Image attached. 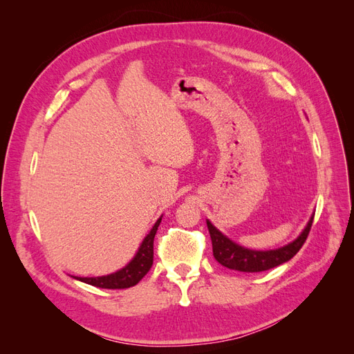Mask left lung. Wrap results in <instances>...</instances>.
<instances>
[{"mask_svg": "<svg viewBox=\"0 0 354 354\" xmlns=\"http://www.w3.org/2000/svg\"><path fill=\"white\" fill-rule=\"evenodd\" d=\"M313 217L308 220L306 229L301 232L299 236L282 248L270 250V251H254L243 248V246L238 245L236 242L230 241L227 236L216 229L211 224L209 220H207V226L209 230V236L212 241V254L214 259H216L221 266L227 267L232 270L238 272H246V273H255V272H264L273 269L276 266H281L282 263H286L292 259V257L301 250L304 245L308 232L312 229Z\"/></svg>", "mask_w": 354, "mask_h": 354, "instance_id": "8db88e82", "label": "left lung"}]
</instances>
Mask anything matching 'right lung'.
I'll return each instance as SVG.
<instances>
[{
    "instance_id": "right-lung-1",
    "label": "right lung",
    "mask_w": 354,
    "mask_h": 354,
    "mask_svg": "<svg viewBox=\"0 0 354 354\" xmlns=\"http://www.w3.org/2000/svg\"><path fill=\"white\" fill-rule=\"evenodd\" d=\"M160 220H162V217L158 218L152 230L149 232L147 236L143 239L140 248H138L137 254L134 255V259L128 263L124 269L99 277L75 276V279L104 289H125L137 285L143 279L145 274L151 270V267L153 264V239Z\"/></svg>"
}]
</instances>
